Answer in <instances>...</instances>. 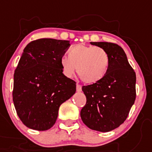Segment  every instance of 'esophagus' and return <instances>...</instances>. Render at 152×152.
Returning <instances> with one entry per match:
<instances>
[{"label":"esophagus","instance_id":"34e87169","mask_svg":"<svg viewBox=\"0 0 152 152\" xmlns=\"http://www.w3.org/2000/svg\"><path fill=\"white\" fill-rule=\"evenodd\" d=\"M81 91H82V87L80 84H76V91L80 92Z\"/></svg>","mask_w":152,"mask_h":152}]
</instances>
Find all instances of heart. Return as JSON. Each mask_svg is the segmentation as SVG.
Segmentation results:
<instances>
[{"label": "heart", "mask_w": 152, "mask_h": 152, "mask_svg": "<svg viewBox=\"0 0 152 152\" xmlns=\"http://www.w3.org/2000/svg\"><path fill=\"white\" fill-rule=\"evenodd\" d=\"M69 57L60 60L63 73L71 78L77 71L78 76L88 84L100 81L106 76L110 65V57L104 49L87 45H77L68 52Z\"/></svg>", "instance_id": "obj_1"}]
</instances>
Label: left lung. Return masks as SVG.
<instances>
[{
	"label": "left lung",
	"mask_w": 152,
	"mask_h": 152,
	"mask_svg": "<svg viewBox=\"0 0 152 152\" xmlns=\"http://www.w3.org/2000/svg\"><path fill=\"white\" fill-rule=\"evenodd\" d=\"M91 44L107 52L110 65L101 80L82 88L87 102L81 110L80 117L91 129L110 132L126 120L134 104L136 73L121 46L106 42Z\"/></svg>",
	"instance_id": "obj_1"
}]
</instances>
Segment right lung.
Segmentation results:
<instances>
[{"mask_svg":"<svg viewBox=\"0 0 152 152\" xmlns=\"http://www.w3.org/2000/svg\"><path fill=\"white\" fill-rule=\"evenodd\" d=\"M69 41L40 39L23 50L14 73L12 97L19 118L27 127L50 129L60 106L76 93V82L63 74L60 60Z\"/></svg>","mask_w":152,"mask_h":152,"instance_id":"right-lung-1","label":"right lung"}]
</instances>
